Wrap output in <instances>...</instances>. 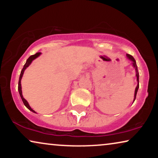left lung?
<instances>
[{
	"label": "left lung",
	"instance_id": "obj_1",
	"mask_svg": "<svg viewBox=\"0 0 158 158\" xmlns=\"http://www.w3.org/2000/svg\"><path fill=\"white\" fill-rule=\"evenodd\" d=\"M127 57H128L129 59L131 60V61H132V65H133L134 68H135V70H136V76H137V87H136V88H135V98H134V101H135V99H136V96H137V93L138 88H139V72H138L137 63H136V61H135V58H134L131 55H128V54H127Z\"/></svg>",
	"mask_w": 158,
	"mask_h": 158
}]
</instances>
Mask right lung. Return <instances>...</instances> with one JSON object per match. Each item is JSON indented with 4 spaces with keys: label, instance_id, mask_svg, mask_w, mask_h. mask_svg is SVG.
<instances>
[{
    "label": "right lung",
    "instance_id": "obj_1",
    "mask_svg": "<svg viewBox=\"0 0 158 158\" xmlns=\"http://www.w3.org/2000/svg\"><path fill=\"white\" fill-rule=\"evenodd\" d=\"M40 55H41V52H37V53H36L35 55L30 56V57H29V58H28L27 60V62H26L25 64H24V65H23V69H22V70H21V74H20V77H19V86H18V90H19V94H20V96H21V99H22V101H23V104L25 105V106L27 107V109H29L30 110V111H31L32 112H34V113H36V112L34 111V110L32 109L31 107H30V106H29V103H28L27 101L26 100V99L23 97V95H22V90H21V78H22V76H23V73H24V70H26V69H27V68H28V67H29V66L30 65V64L31 63V62L33 61V60H34V59H36V57H38L39 56H40Z\"/></svg>",
    "mask_w": 158,
    "mask_h": 158
}]
</instances>
